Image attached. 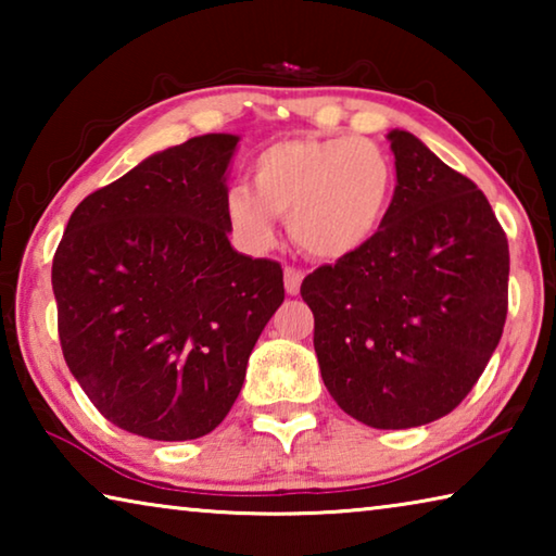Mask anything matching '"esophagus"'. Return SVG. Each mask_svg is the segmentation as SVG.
Returning a JSON list of instances; mask_svg holds the SVG:
<instances>
[{
    "instance_id": "1",
    "label": "esophagus",
    "mask_w": 556,
    "mask_h": 556,
    "mask_svg": "<svg viewBox=\"0 0 556 556\" xmlns=\"http://www.w3.org/2000/svg\"><path fill=\"white\" fill-rule=\"evenodd\" d=\"M301 279H304V271H299L294 267H287L285 269V289H287L289 296H296L299 294Z\"/></svg>"
}]
</instances>
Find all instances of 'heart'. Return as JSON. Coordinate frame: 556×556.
<instances>
[{
	"mask_svg": "<svg viewBox=\"0 0 556 556\" xmlns=\"http://www.w3.org/2000/svg\"><path fill=\"white\" fill-rule=\"evenodd\" d=\"M252 188L235 184L223 208L250 250H269L277 215L316 260H345L368 248L388 218L394 164L382 147L355 137H294L269 144L250 166Z\"/></svg>",
	"mask_w": 556,
	"mask_h": 556,
	"instance_id": "heart-1",
	"label": "heart"
}]
</instances>
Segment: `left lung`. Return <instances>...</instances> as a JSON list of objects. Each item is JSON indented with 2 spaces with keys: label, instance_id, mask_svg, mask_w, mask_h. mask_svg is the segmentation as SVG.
Wrapping results in <instances>:
<instances>
[{
  "label": "left lung",
  "instance_id": "1",
  "mask_svg": "<svg viewBox=\"0 0 556 556\" xmlns=\"http://www.w3.org/2000/svg\"><path fill=\"white\" fill-rule=\"evenodd\" d=\"M392 205L368 248L301 285L324 384L375 429L429 425L473 390L507 316L510 252L491 203L404 129Z\"/></svg>",
  "mask_w": 556,
  "mask_h": 556
}]
</instances>
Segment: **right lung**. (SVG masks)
<instances>
[{
	"mask_svg": "<svg viewBox=\"0 0 556 556\" xmlns=\"http://www.w3.org/2000/svg\"><path fill=\"white\" fill-rule=\"evenodd\" d=\"M238 142L203 135L144 159L73 211L55 250L63 357L129 434L188 441L218 427L285 301L279 262L228 240Z\"/></svg>",
	"mask_w": 556,
	"mask_h": 556,
	"instance_id": "1",
	"label": "right lung"
}]
</instances>
